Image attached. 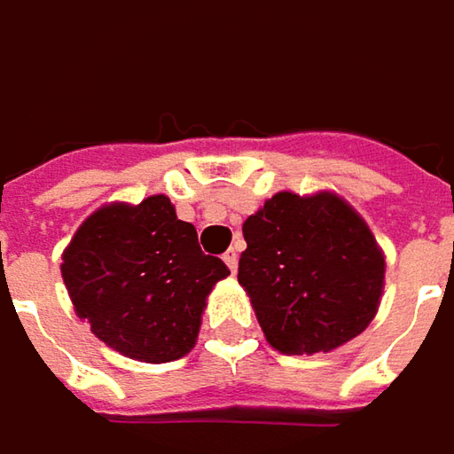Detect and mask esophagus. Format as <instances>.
<instances>
[{
  "mask_svg": "<svg viewBox=\"0 0 454 454\" xmlns=\"http://www.w3.org/2000/svg\"><path fill=\"white\" fill-rule=\"evenodd\" d=\"M222 261L227 262V268H230V270L235 273V270H238V261H239L238 250H235V247H230V250H227L224 255H222Z\"/></svg>",
  "mask_w": 454,
  "mask_h": 454,
  "instance_id": "34e87169",
  "label": "esophagus"
}]
</instances>
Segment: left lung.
I'll return each mask as SVG.
<instances>
[{
  "label": "left lung",
  "mask_w": 454,
  "mask_h": 454,
  "mask_svg": "<svg viewBox=\"0 0 454 454\" xmlns=\"http://www.w3.org/2000/svg\"><path fill=\"white\" fill-rule=\"evenodd\" d=\"M238 281L265 340L284 355L329 352L373 322L386 261L337 193L278 192L242 224Z\"/></svg>",
  "instance_id": "1"
}]
</instances>
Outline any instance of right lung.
Instances as JSON below:
<instances>
[{
	"label": "right lung",
	"mask_w": 454,
	"mask_h": 454,
	"mask_svg": "<svg viewBox=\"0 0 454 454\" xmlns=\"http://www.w3.org/2000/svg\"><path fill=\"white\" fill-rule=\"evenodd\" d=\"M60 276L81 319L120 355L170 363L192 352L201 311L230 268L204 255L168 196L106 204L63 250Z\"/></svg>",
	"instance_id": "obj_1"
}]
</instances>
